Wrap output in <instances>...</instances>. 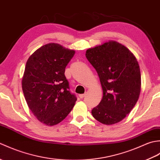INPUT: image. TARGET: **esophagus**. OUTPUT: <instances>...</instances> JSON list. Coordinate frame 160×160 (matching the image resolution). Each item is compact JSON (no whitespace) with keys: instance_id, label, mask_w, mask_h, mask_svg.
Listing matches in <instances>:
<instances>
[{"instance_id":"obj_1","label":"esophagus","mask_w":160,"mask_h":160,"mask_svg":"<svg viewBox=\"0 0 160 160\" xmlns=\"http://www.w3.org/2000/svg\"><path fill=\"white\" fill-rule=\"evenodd\" d=\"M85 96H86L85 93H84V94H80V95H79V97H80V98H83Z\"/></svg>"}]
</instances>
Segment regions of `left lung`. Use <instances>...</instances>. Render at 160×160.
I'll use <instances>...</instances> for the list:
<instances>
[{"instance_id":"left-lung-1","label":"left lung","mask_w":160,"mask_h":160,"mask_svg":"<svg viewBox=\"0 0 160 160\" xmlns=\"http://www.w3.org/2000/svg\"><path fill=\"white\" fill-rule=\"evenodd\" d=\"M85 56L96 69L103 91L102 99L91 113L104 124H116L130 113L140 96L141 73L136 58L113 40L87 49Z\"/></svg>"}]
</instances>
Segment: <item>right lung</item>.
Segmentation results:
<instances>
[{"label": "right lung", "instance_id": "obj_1", "mask_svg": "<svg viewBox=\"0 0 160 160\" xmlns=\"http://www.w3.org/2000/svg\"><path fill=\"white\" fill-rule=\"evenodd\" d=\"M74 54V50L49 43L37 49L27 61L22 80L24 96L32 113L47 126L62 122L77 100L64 76Z\"/></svg>", "mask_w": 160, "mask_h": 160}]
</instances>
